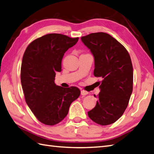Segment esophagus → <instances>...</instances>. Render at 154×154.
I'll list each match as a JSON object with an SVG mask.
<instances>
[{"label": "esophagus", "instance_id": "esophagus-1", "mask_svg": "<svg viewBox=\"0 0 154 154\" xmlns=\"http://www.w3.org/2000/svg\"><path fill=\"white\" fill-rule=\"evenodd\" d=\"M88 94V92L85 91V90H82L81 91V95H86Z\"/></svg>", "mask_w": 154, "mask_h": 154}]
</instances>
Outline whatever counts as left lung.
Masks as SVG:
<instances>
[{
	"label": "left lung",
	"mask_w": 154,
	"mask_h": 154,
	"mask_svg": "<svg viewBox=\"0 0 154 154\" xmlns=\"http://www.w3.org/2000/svg\"><path fill=\"white\" fill-rule=\"evenodd\" d=\"M81 39L94 56V76L103 78L98 100L88 116L97 124H112L124 113L133 91L130 55L121 43L105 32L91 33Z\"/></svg>",
	"instance_id": "obj_1"
}]
</instances>
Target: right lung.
I'll return each instance as SVG.
<instances>
[{
  "label": "right lung",
  "mask_w": 154,
  "mask_h": 154,
  "mask_svg": "<svg viewBox=\"0 0 154 154\" xmlns=\"http://www.w3.org/2000/svg\"><path fill=\"white\" fill-rule=\"evenodd\" d=\"M79 38L48 34L33 40L26 48L21 66V82L25 101L38 121L54 125L68 114L69 107L80 95L76 87L56 85V72L61 71L65 52Z\"/></svg>",
  "instance_id": "right-lung-1"
}]
</instances>
